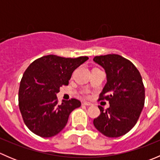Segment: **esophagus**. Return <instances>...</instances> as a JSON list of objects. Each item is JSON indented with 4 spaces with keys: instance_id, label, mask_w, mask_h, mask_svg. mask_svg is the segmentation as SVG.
Here are the masks:
<instances>
[{
    "instance_id": "34e87169",
    "label": "esophagus",
    "mask_w": 160,
    "mask_h": 160,
    "mask_svg": "<svg viewBox=\"0 0 160 160\" xmlns=\"http://www.w3.org/2000/svg\"><path fill=\"white\" fill-rule=\"evenodd\" d=\"M83 105H85V106H92V105H93V104H92L91 103L87 102V101H84V102L83 103Z\"/></svg>"
}]
</instances>
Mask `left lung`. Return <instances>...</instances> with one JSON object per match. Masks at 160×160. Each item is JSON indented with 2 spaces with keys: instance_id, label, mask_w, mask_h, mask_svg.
Returning <instances> with one entry per match:
<instances>
[{
  "instance_id": "8db88e82",
  "label": "left lung",
  "mask_w": 160,
  "mask_h": 160,
  "mask_svg": "<svg viewBox=\"0 0 160 160\" xmlns=\"http://www.w3.org/2000/svg\"><path fill=\"white\" fill-rule=\"evenodd\" d=\"M93 61L107 74V83L98 101H109L110 107L93 120L101 133L110 138L125 135L135 125L145 104V88L139 71L128 59L117 54L95 56Z\"/></svg>"
}]
</instances>
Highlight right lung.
I'll list each match as a JSON object with an SVG mask.
<instances>
[{
  "label": "right lung",
  "instance_id": "right-lung-1",
  "mask_svg": "<svg viewBox=\"0 0 160 160\" xmlns=\"http://www.w3.org/2000/svg\"><path fill=\"white\" fill-rule=\"evenodd\" d=\"M89 58H65L48 55L35 59L25 71L18 90V106L25 125L43 138L57 135L64 128L69 116L80 107L72 98L58 104L59 88L69 84L72 72Z\"/></svg>",
  "mask_w": 160,
  "mask_h": 160
}]
</instances>
